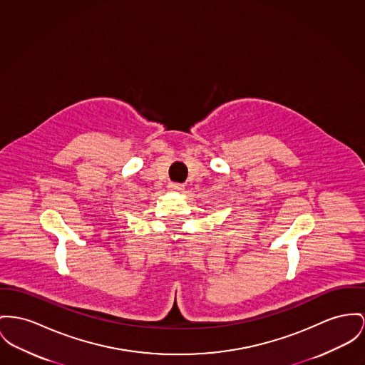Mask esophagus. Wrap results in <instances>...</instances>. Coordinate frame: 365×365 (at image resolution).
Instances as JSON below:
<instances>
[{
  "label": "esophagus",
  "instance_id": "34e87169",
  "mask_svg": "<svg viewBox=\"0 0 365 365\" xmlns=\"http://www.w3.org/2000/svg\"><path fill=\"white\" fill-rule=\"evenodd\" d=\"M169 188H170L171 191H184V185L182 184H178V182H171L170 185H169Z\"/></svg>",
  "mask_w": 365,
  "mask_h": 365
}]
</instances>
